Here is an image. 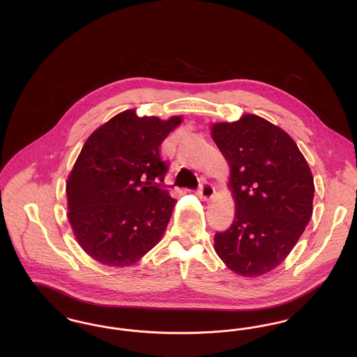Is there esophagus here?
Returning a JSON list of instances; mask_svg holds the SVG:
<instances>
[{"mask_svg": "<svg viewBox=\"0 0 357 357\" xmlns=\"http://www.w3.org/2000/svg\"><path fill=\"white\" fill-rule=\"evenodd\" d=\"M198 194L204 198V199H210L214 194H215V187L213 186V183L207 182V181H202L199 185V190Z\"/></svg>", "mask_w": 357, "mask_h": 357, "instance_id": "34e87169", "label": "esophagus"}]
</instances>
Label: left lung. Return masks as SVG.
<instances>
[{
  "mask_svg": "<svg viewBox=\"0 0 357 357\" xmlns=\"http://www.w3.org/2000/svg\"><path fill=\"white\" fill-rule=\"evenodd\" d=\"M213 139L230 165L237 207L231 226L215 233V252L238 274L271 272L312 217L310 169L294 140L257 115L214 124Z\"/></svg>",
  "mask_w": 357,
  "mask_h": 357,
  "instance_id": "8db88e82",
  "label": "left lung"
}]
</instances>
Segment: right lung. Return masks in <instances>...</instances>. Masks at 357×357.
<instances>
[{"instance_id": "1", "label": "right lung", "mask_w": 357, "mask_h": 357, "mask_svg": "<svg viewBox=\"0 0 357 357\" xmlns=\"http://www.w3.org/2000/svg\"><path fill=\"white\" fill-rule=\"evenodd\" d=\"M181 121L128 109L86 139L67 183L68 220L96 261L127 266L160 241L176 204L160 187L170 166L160 144Z\"/></svg>"}]
</instances>
